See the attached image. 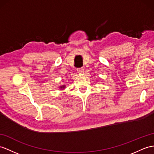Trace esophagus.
<instances>
[{
    "label": "esophagus",
    "mask_w": 154,
    "mask_h": 154,
    "mask_svg": "<svg viewBox=\"0 0 154 154\" xmlns=\"http://www.w3.org/2000/svg\"><path fill=\"white\" fill-rule=\"evenodd\" d=\"M77 72L79 73V74H82V73H83V72H84V69L82 68V67H81V68H78V69H77Z\"/></svg>",
    "instance_id": "obj_1"
}]
</instances>
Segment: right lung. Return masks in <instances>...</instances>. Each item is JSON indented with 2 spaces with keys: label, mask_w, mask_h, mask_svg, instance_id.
I'll return each mask as SVG.
<instances>
[{
  "label": "right lung",
  "mask_w": 154,
  "mask_h": 154,
  "mask_svg": "<svg viewBox=\"0 0 154 154\" xmlns=\"http://www.w3.org/2000/svg\"><path fill=\"white\" fill-rule=\"evenodd\" d=\"M61 88H65V85H63V86H61V87H60Z\"/></svg>",
  "instance_id": "add662e5"
}]
</instances>
